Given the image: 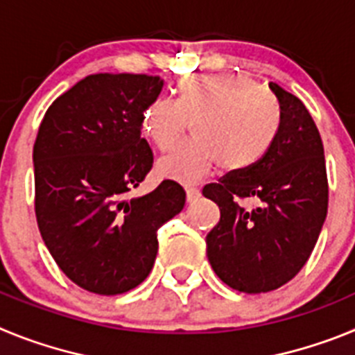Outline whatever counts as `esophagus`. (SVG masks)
I'll use <instances>...</instances> for the list:
<instances>
[{"mask_svg":"<svg viewBox=\"0 0 355 355\" xmlns=\"http://www.w3.org/2000/svg\"><path fill=\"white\" fill-rule=\"evenodd\" d=\"M184 190H187V200H188V202H193V200H196L197 197H199V188L187 187V188H184Z\"/></svg>","mask_w":355,"mask_h":355,"instance_id":"34e87169","label":"esophagus"}]
</instances>
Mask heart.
<instances>
[{"instance_id": "heart-1", "label": "heart", "mask_w": 355, "mask_h": 355, "mask_svg": "<svg viewBox=\"0 0 355 355\" xmlns=\"http://www.w3.org/2000/svg\"><path fill=\"white\" fill-rule=\"evenodd\" d=\"M193 124V142L158 162L159 175L199 183L218 162L224 172L258 163L279 130L270 94L243 74H193L181 80L175 101L158 97L142 114V133L158 150H171Z\"/></svg>"}]
</instances>
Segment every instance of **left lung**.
Instances as JSON below:
<instances>
[{
	"label": "left lung",
	"mask_w": 355,
	"mask_h": 355,
	"mask_svg": "<svg viewBox=\"0 0 355 355\" xmlns=\"http://www.w3.org/2000/svg\"><path fill=\"white\" fill-rule=\"evenodd\" d=\"M279 105L272 147L252 167L227 172L202 196L220 208L206 236L211 268L243 293L277 290L302 270L327 216L329 183L324 144L311 114L293 94L268 85ZM256 196L258 209L237 199Z\"/></svg>",
	"instance_id": "left-lung-1"
}]
</instances>
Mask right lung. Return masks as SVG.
Returning <instances> with one entry per match:
<instances>
[{
  "label": "right lung",
  "mask_w": 355,
  "mask_h": 355,
  "mask_svg": "<svg viewBox=\"0 0 355 355\" xmlns=\"http://www.w3.org/2000/svg\"><path fill=\"white\" fill-rule=\"evenodd\" d=\"M158 76L90 74L56 97L33 146L35 215L60 270L83 290L119 295L149 275L158 231L183 209V187L165 180L128 199L153 167L142 114Z\"/></svg>",
  "instance_id": "1"
}]
</instances>
